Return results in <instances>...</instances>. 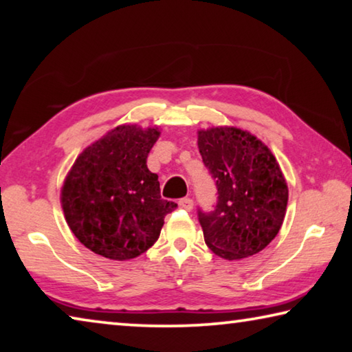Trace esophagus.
Wrapping results in <instances>:
<instances>
[{
	"mask_svg": "<svg viewBox=\"0 0 352 352\" xmlns=\"http://www.w3.org/2000/svg\"><path fill=\"white\" fill-rule=\"evenodd\" d=\"M178 205H180V208H183V210L190 211V210H192V206H194V201H192V199L184 197V199H182L180 201H178Z\"/></svg>",
	"mask_w": 352,
	"mask_h": 352,
	"instance_id": "esophagus-1",
	"label": "esophagus"
}]
</instances>
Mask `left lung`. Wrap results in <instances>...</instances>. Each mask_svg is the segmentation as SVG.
<instances>
[{
    "label": "left lung",
    "instance_id": "obj_1",
    "mask_svg": "<svg viewBox=\"0 0 352 352\" xmlns=\"http://www.w3.org/2000/svg\"><path fill=\"white\" fill-rule=\"evenodd\" d=\"M199 151L217 186L212 212L199 211L206 245L226 261L264 250L284 222L289 188L275 155L237 127L199 130Z\"/></svg>",
    "mask_w": 352,
    "mask_h": 352
}]
</instances>
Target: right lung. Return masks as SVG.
I'll return each instance as SVG.
<instances>
[{"mask_svg": "<svg viewBox=\"0 0 352 352\" xmlns=\"http://www.w3.org/2000/svg\"><path fill=\"white\" fill-rule=\"evenodd\" d=\"M158 127L122 124L83 148L65 178L60 201L74 236L93 253L129 261L151 248L177 208L160 195L147 155Z\"/></svg>", "mask_w": 352, "mask_h": 352, "instance_id": "obj_1", "label": "right lung"}]
</instances>
